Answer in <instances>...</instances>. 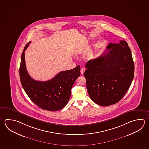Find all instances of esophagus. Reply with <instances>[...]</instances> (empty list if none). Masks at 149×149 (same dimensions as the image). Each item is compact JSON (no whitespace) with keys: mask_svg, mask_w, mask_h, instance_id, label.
Masks as SVG:
<instances>
[{"mask_svg":"<svg viewBox=\"0 0 149 149\" xmlns=\"http://www.w3.org/2000/svg\"><path fill=\"white\" fill-rule=\"evenodd\" d=\"M85 69L84 68H81V74H83L85 72Z\"/></svg>","mask_w":149,"mask_h":149,"instance_id":"34e87169","label":"esophagus"}]
</instances>
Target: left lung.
<instances>
[{
    "instance_id": "obj_1",
    "label": "left lung",
    "mask_w": 149,
    "mask_h": 149,
    "mask_svg": "<svg viewBox=\"0 0 149 149\" xmlns=\"http://www.w3.org/2000/svg\"><path fill=\"white\" fill-rule=\"evenodd\" d=\"M87 92L94 103L107 107L120 101L134 77L131 51L124 40L110 43L102 55L85 65Z\"/></svg>"
}]
</instances>
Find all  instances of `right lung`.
<instances>
[{
	"mask_svg": "<svg viewBox=\"0 0 149 149\" xmlns=\"http://www.w3.org/2000/svg\"><path fill=\"white\" fill-rule=\"evenodd\" d=\"M30 43L26 45L21 57L19 76L23 88L29 98L40 108L50 111L61 110L68 103L72 87L80 76V66L62 71L47 81L34 80L27 72L25 60L24 53Z\"/></svg>",
	"mask_w": 149,
	"mask_h": 149,
	"instance_id": "add662e5",
	"label": "right lung"
}]
</instances>
